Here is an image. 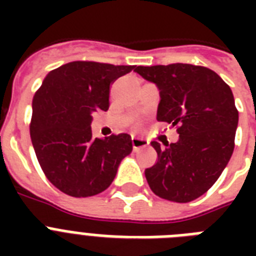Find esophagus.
<instances>
[{
	"label": "esophagus",
	"mask_w": 256,
	"mask_h": 256,
	"mask_svg": "<svg viewBox=\"0 0 256 256\" xmlns=\"http://www.w3.org/2000/svg\"><path fill=\"white\" fill-rule=\"evenodd\" d=\"M132 148H134V152L136 150H140L142 148H148V140L146 138H142V136H132Z\"/></svg>",
	"instance_id": "obj_1"
}]
</instances>
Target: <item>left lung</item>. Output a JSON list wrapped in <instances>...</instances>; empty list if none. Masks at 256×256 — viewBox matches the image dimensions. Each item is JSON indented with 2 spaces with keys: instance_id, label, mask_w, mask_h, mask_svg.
Returning <instances> with one entry per match:
<instances>
[{
  "instance_id": "1",
  "label": "left lung",
  "mask_w": 256,
  "mask_h": 256,
  "mask_svg": "<svg viewBox=\"0 0 256 256\" xmlns=\"http://www.w3.org/2000/svg\"><path fill=\"white\" fill-rule=\"evenodd\" d=\"M134 72L160 90L156 120L178 124L179 140H152L158 162L144 175L152 192L186 203L210 188L234 152L238 110L230 86L212 70L188 64L138 66Z\"/></svg>"
}]
</instances>
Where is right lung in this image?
<instances>
[{
	"instance_id": "right-lung-1",
	"label": "right lung",
	"mask_w": 256,
	"mask_h": 256,
	"mask_svg": "<svg viewBox=\"0 0 256 256\" xmlns=\"http://www.w3.org/2000/svg\"><path fill=\"white\" fill-rule=\"evenodd\" d=\"M136 66L76 61L52 70L34 94L30 136L50 182L72 196L104 191L132 152L128 134L92 138V112L108 108L110 84Z\"/></svg>"
}]
</instances>
